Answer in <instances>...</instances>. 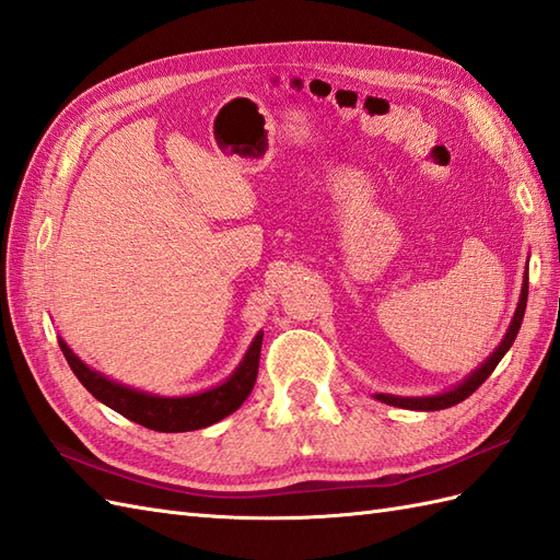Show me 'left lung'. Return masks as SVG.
I'll return each mask as SVG.
<instances>
[{
  "mask_svg": "<svg viewBox=\"0 0 560 560\" xmlns=\"http://www.w3.org/2000/svg\"><path fill=\"white\" fill-rule=\"evenodd\" d=\"M529 264V258H527ZM525 306H527V266H525V276H523V290H521V299H517V308L513 313V320L509 325L506 335H503L501 345L489 353L487 361L482 365H477L475 371L466 377L460 380L458 385H454L452 389H446L442 394H432V397H394V394H375L377 401L383 404H389V406H399V408H411V411H442V408H448V406H456L460 404L463 399H468L470 394L480 387L485 380L492 375L494 368L499 365V361L506 357V351L511 349V345L515 342L517 337V330H521L523 325V316H525Z\"/></svg>",
  "mask_w": 560,
  "mask_h": 560,
  "instance_id": "8db88e82",
  "label": "left lung"
}]
</instances>
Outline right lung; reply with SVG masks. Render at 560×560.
Instances as JSON below:
<instances>
[{
	"label": "right lung",
	"instance_id": "add662e5",
	"mask_svg": "<svg viewBox=\"0 0 560 560\" xmlns=\"http://www.w3.org/2000/svg\"><path fill=\"white\" fill-rule=\"evenodd\" d=\"M261 342L264 330L258 332L252 345L244 353V359L233 371V375L225 377L221 385L209 387L197 394H185V397H159V394H149L142 389L128 387L116 380H108L100 371H94L88 363L80 361L75 353L59 337V347L63 357L71 365L75 377L83 383V387L92 394L94 399L104 406L114 408L116 413L126 416L128 420L138 422L149 430L156 432H189L209 428L213 422L235 413L237 408L249 397L256 373H258V357H261Z\"/></svg>",
	"mask_w": 560,
	"mask_h": 560
}]
</instances>
